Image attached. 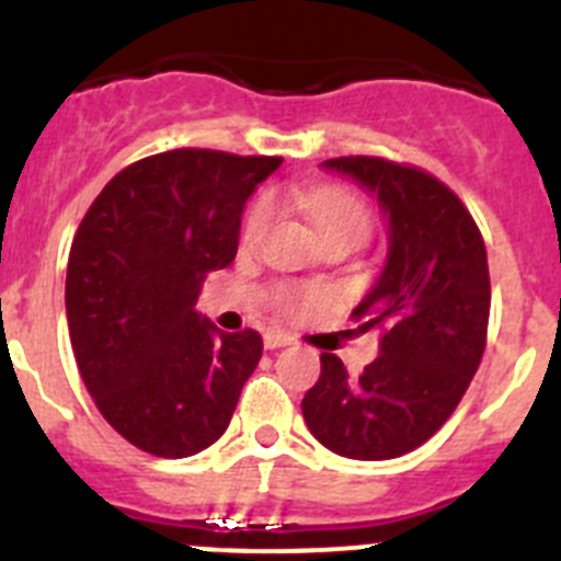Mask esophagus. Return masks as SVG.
<instances>
[{
  "instance_id": "esophagus-1",
  "label": "esophagus",
  "mask_w": 561,
  "mask_h": 561,
  "mask_svg": "<svg viewBox=\"0 0 561 561\" xmlns=\"http://www.w3.org/2000/svg\"><path fill=\"white\" fill-rule=\"evenodd\" d=\"M291 336L289 334H284V331H266L264 334V345L270 351H275V348H286V345H291Z\"/></svg>"
}]
</instances>
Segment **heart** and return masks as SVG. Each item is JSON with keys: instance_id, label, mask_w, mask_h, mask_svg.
<instances>
[{"instance_id": "b5f03b06", "label": "heart", "mask_w": 561, "mask_h": 561, "mask_svg": "<svg viewBox=\"0 0 561 561\" xmlns=\"http://www.w3.org/2000/svg\"><path fill=\"white\" fill-rule=\"evenodd\" d=\"M284 202L295 207V210L306 213L323 238L351 232V236H359L365 241L370 230H374V213H370V207L356 193L340 191V187H289L284 193ZM270 221L272 202L257 199L250 207V213H247L244 227H241V241L255 244L257 238L266 232ZM323 297L325 291L320 286H309V289H304V286H277L275 289V304L284 311H289V314L311 309Z\"/></svg>"}]
</instances>
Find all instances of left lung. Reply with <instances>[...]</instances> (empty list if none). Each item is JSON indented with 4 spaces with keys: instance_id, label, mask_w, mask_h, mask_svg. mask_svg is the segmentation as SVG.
Instances as JSON below:
<instances>
[{
    "instance_id": "8db88e82",
    "label": "left lung",
    "mask_w": 561,
    "mask_h": 561,
    "mask_svg": "<svg viewBox=\"0 0 561 561\" xmlns=\"http://www.w3.org/2000/svg\"><path fill=\"white\" fill-rule=\"evenodd\" d=\"M323 168L376 193L390 250L351 314L362 331H379V356L351 376L340 356L320 354L304 419L331 453L399 458L444 427L483 359L492 306L483 236L463 202L421 168L381 157H334Z\"/></svg>"
}]
</instances>
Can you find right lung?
Masks as SVG:
<instances>
[{
	"mask_svg": "<svg viewBox=\"0 0 561 561\" xmlns=\"http://www.w3.org/2000/svg\"><path fill=\"white\" fill-rule=\"evenodd\" d=\"M280 157L173 148L131 162L83 216L67 264L78 370L103 419L157 458L225 435L264 354L252 329L196 314L207 272L232 264L250 193Z\"/></svg>",
	"mask_w": 561,
	"mask_h": 561,
	"instance_id": "obj_1",
	"label": "right lung"
}]
</instances>
